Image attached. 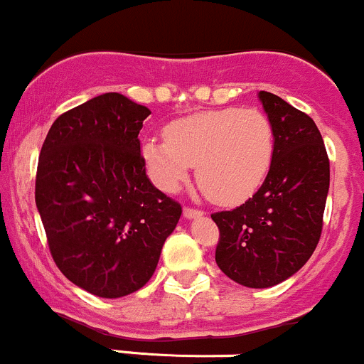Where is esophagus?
Here are the masks:
<instances>
[{
	"label": "esophagus",
	"mask_w": 364,
	"mask_h": 364,
	"mask_svg": "<svg viewBox=\"0 0 364 364\" xmlns=\"http://www.w3.org/2000/svg\"><path fill=\"white\" fill-rule=\"evenodd\" d=\"M205 212H201V210H196V208H183V217L186 218H198V217H203Z\"/></svg>",
	"instance_id": "1"
}]
</instances>
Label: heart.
<instances>
[{
  "instance_id": "1",
  "label": "heart",
  "mask_w": 364,
  "mask_h": 364,
  "mask_svg": "<svg viewBox=\"0 0 364 364\" xmlns=\"http://www.w3.org/2000/svg\"><path fill=\"white\" fill-rule=\"evenodd\" d=\"M147 171L173 193L196 166L199 187L218 205H240L257 193L274 158V130L264 112L228 107L186 116L166 136L142 146Z\"/></svg>"
}]
</instances>
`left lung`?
Segmentation results:
<instances>
[{
  "label": "left lung",
  "instance_id": "left-lung-1",
  "mask_svg": "<svg viewBox=\"0 0 364 364\" xmlns=\"http://www.w3.org/2000/svg\"><path fill=\"white\" fill-rule=\"evenodd\" d=\"M259 99L274 130L271 170L248 201L212 213L220 230L217 265L248 288L279 284L311 259L330 189V161L312 118L274 93Z\"/></svg>",
  "mask_w": 364,
  "mask_h": 364
}]
</instances>
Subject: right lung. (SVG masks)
<instances>
[{"label":"right lung","instance_id":"right-lung-1","mask_svg":"<svg viewBox=\"0 0 364 364\" xmlns=\"http://www.w3.org/2000/svg\"><path fill=\"white\" fill-rule=\"evenodd\" d=\"M151 114L104 93L53 121L36 173V206L60 272L92 295L119 299L154 274L182 206L152 186L139 132Z\"/></svg>","mask_w":364,"mask_h":364}]
</instances>
